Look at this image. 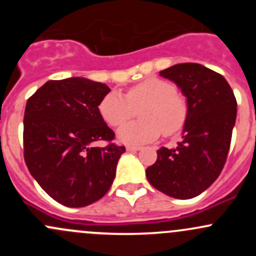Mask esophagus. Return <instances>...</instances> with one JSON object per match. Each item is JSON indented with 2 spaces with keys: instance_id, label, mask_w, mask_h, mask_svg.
<instances>
[{
  "instance_id": "esophagus-1",
  "label": "esophagus",
  "mask_w": 256,
  "mask_h": 256,
  "mask_svg": "<svg viewBox=\"0 0 256 256\" xmlns=\"http://www.w3.org/2000/svg\"><path fill=\"white\" fill-rule=\"evenodd\" d=\"M141 148H142V147H141V146H136V144H128V146L126 147V150H128V151H131V152L140 151Z\"/></svg>"
}]
</instances>
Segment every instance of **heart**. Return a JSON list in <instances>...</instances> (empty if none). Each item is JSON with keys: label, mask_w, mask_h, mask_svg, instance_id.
Listing matches in <instances>:
<instances>
[{"label": "heart", "mask_w": 256, "mask_h": 256, "mask_svg": "<svg viewBox=\"0 0 256 256\" xmlns=\"http://www.w3.org/2000/svg\"><path fill=\"white\" fill-rule=\"evenodd\" d=\"M141 105V120L126 124L118 131L122 142H150L161 132L174 135L187 120L186 100L177 94L174 84L158 78H147L132 85L126 96L118 90L108 92L100 102L99 112L105 122L118 128L131 118L134 108Z\"/></svg>", "instance_id": "1"}]
</instances>
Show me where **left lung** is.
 I'll list each match as a JSON object with an SVG mask.
<instances>
[{"label":"left lung","mask_w":256,"mask_h":256,"mask_svg":"<svg viewBox=\"0 0 256 256\" xmlns=\"http://www.w3.org/2000/svg\"><path fill=\"white\" fill-rule=\"evenodd\" d=\"M187 99L182 141L157 150L146 170L156 190L177 200L197 197L218 178L226 161L236 118V100L223 76L202 64L182 63L160 72Z\"/></svg>","instance_id":"1"}]
</instances>
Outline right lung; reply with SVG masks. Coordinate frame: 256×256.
<instances>
[{"label": "right lung", "instance_id": "obj_1", "mask_svg": "<svg viewBox=\"0 0 256 256\" xmlns=\"http://www.w3.org/2000/svg\"><path fill=\"white\" fill-rule=\"evenodd\" d=\"M110 92L102 82L73 76L49 80L27 100L23 151L30 174L48 196L70 208L89 206L112 187L125 147L99 112ZM105 148H94L96 140Z\"/></svg>", "mask_w": 256, "mask_h": 256}]
</instances>
